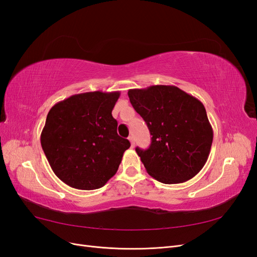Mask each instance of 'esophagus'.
<instances>
[{
	"label": "esophagus",
	"instance_id": "esophagus-1",
	"mask_svg": "<svg viewBox=\"0 0 257 257\" xmlns=\"http://www.w3.org/2000/svg\"><path fill=\"white\" fill-rule=\"evenodd\" d=\"M128 141L131 142V147L134 148V146H135V139H134V137L133 136H130L128 137Z\"/></svg>",
	"mask_w": 257,
	"mask_h": 257
}]
</instances>
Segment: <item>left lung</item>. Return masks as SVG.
<instances>
[{"mask_svg": "<svg viewBox=\"0 0 257 257\" xmlns=\"http://www.w3.org/2000/svg\"><path fill=\"white\" fill-rule=\"evenodd\" d=\"M152 135L147 150L136 148L147 173L165 184L182 183L204 167L213 131L203 103L175 85L127 92Z\"/></svg>", "mask_w": 257, "mask_h": 257, "instance_id": "obj_1", "label": "left lung"}]
</instances>
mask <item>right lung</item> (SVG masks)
<instances>
[{
	"instance_id": "obj_1",
	"label": "right lung",
	"mask_w": 257,
	"mask_h": 257,
	"mask_svg": "<svg viewBox=\"0 0 257 257\" xmlns=\"http://www.w3.org/2000/svg\"><path fill=\"white\" fill-rule=\"evenodd\" d=\"M120 92H85L57 103L41 144L53 173L78 190H95L116 173L131 144L116 133L111 111Z\"/></svg>"
}]
</instances>
